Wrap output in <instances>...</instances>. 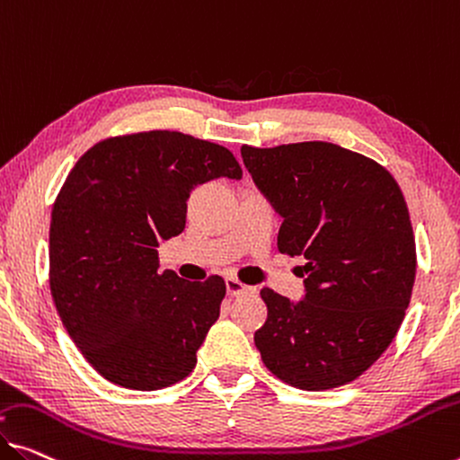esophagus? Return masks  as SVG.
<instances>
[{"label":"esophagus","instance_id":"34e87169","mask_svg":"<svg viewBox=\"0 0 460 460\" xmlns=\"http://www.w3.org/2000/svg\"><path fill=\"white\" fill-rule=\"evenodd\" d=\"M226 289H228L230 296H240V294H249L252 292V288L244 286L243 281H238L234 278H226Z\"/></svg>","mask_w":460,"mask_h":460}]
</instances>
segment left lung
Masks as SVG:
<instances>
[{
    "instance_id": "left-lung-1",
    "label": "left lung",
    "mask_w": 460,
    "mask_h": 460,
    "mask_svg": "<svg viewBox=\"0 0 460 460\" xmlns=\"http://www.w3.org/2000/svg\"><path fill=\"white\" fill-rule=\"evenodd\" d=\"M240 154L281 216L279 252L306 259L304 300L261 289V359L302 391L348 385L393 343L411 300L418 259L405 197L378 162L327 141Z\"/></svg>"
}]
</instances>
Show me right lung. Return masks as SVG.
Segmentation results:
<instances>
[{"mask_svg": "<svg viewBox=\"0 0 460 460\" xmlns=\"http://www.w3.org/2000/svg\"><path fill=\"white\" fill-rule=\"evenodd\" d=\"M220 176H243L224 146L141 131L98 141L63 182L49 286L75 348L109 383L158 391L193 372L226 284L158 273V244L185 230L190 190Z\"/></svg>", "mask_w": 460, "mask_h": 460, "instance_id": "obj_1", "label": "right lung"}]
</instances>
